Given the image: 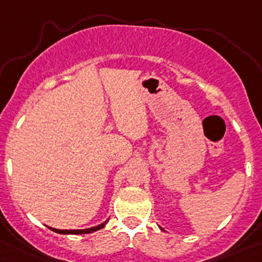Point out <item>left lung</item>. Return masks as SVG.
I'll use <instances>...</instances> for the list:
<instances>
[{"mask_svg":"<svg viewBox=\"0 0 262 262\" xmlns=\"http://www.w3.org/2000/svg\"><path fill=\"white\" fill-rule=\"evenodd\" d=\"M160 230H163V229H162V228H160Z\"/></svg>","mask_w":262,"mask_h":262,"instance_id":"1","label":"left lung"}]
</instances>
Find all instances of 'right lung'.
<instances>
[{"label":"right lung","mask_w":262,"mask_h":262,"mask_svg":"<svg viewBox=\"0 0 262 262\" xmlns=\"http://www.w3.org/2000/svg\"><path fill=\"white\" fill-rule=\"evenodd\" d=\"M107 219L104 221V223L99 224V225L97 226H93V228H88V229H83V230H59V229H53V228H50V226H47L48 229H51L52 231L54 232H58V234H63V235H79V234H91V232H94L97 231V230H100L103 229L105 226V224L108 223Z\"/></svg>","instance_id":"1"}]
</instances>
